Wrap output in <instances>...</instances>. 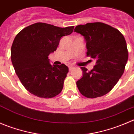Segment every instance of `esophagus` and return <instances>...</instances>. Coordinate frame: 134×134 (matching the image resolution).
Segmentation results:
<instances>
[{"label": "esophagus", "instance_id": "34e87169", "mask_svg": "<svg viewBox=\"0 0 134 134\" xmlns=\"http://www.w3.org/2000/svg\"><path fill=\"white\" fill-rule=\"evenodd\" d=\"M74 67H74L73 65H69V71H71V70H72Z\"/></svg>", "mask_w": 134, "mask_h": 134}]
</instances>
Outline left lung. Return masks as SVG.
Returning <instances> with one entry per match:
<instances>
[{
  "label": "left lung",
  "mask_w": 134,
  "mask_h": 134,
  "mask_svg": "<svg viewBox=\"0 0 134 134\" xmlns=\"http://www.w3.org/2000/svg\"><path fill=\"white\" fill-rule=\"evenodd\" d=\"M74 31L85 38L87 56L96 60L91 71L81 67L83 76L76 82L78 88L88 98L104 96L124 73L128 58L125 38L119 30L101 22L79 25Z\"/></svg>",
  "instance_id": "8db88e82"
}]
</instances>
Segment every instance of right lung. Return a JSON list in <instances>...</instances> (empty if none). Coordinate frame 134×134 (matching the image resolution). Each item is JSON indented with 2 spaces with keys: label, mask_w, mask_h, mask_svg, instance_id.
Segmentation results:
<instances>
[{
  "label": "right lung",
  "mask_w": 134,
  "mask_h": 134,
  "mask_svg": "<svg viewBox=\"0 0 134 134\" xmlns=\"http://www.w3.org/2000/svg\"><path fill=\"white\" fill-rule=\"evenodd\" d=\"M74 26L65 28L36 23L22 29L11 48L15 73L27 91L42 98L62 92L69 69L65 64L52 65L48 55L55 51L60 38L71 34Z\"/></svg>",
  "instance_id": "obj_1"
}]
</instances>
